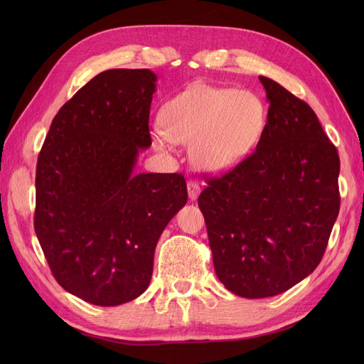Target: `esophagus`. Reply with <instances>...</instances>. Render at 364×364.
<instances>
[{"instance_id":"34e87169","label":"esophagus","mask_w":364,"mask_h":364,"mask_svg":"<svg viewBox=\"0 0 364 364\" xmlns=\"http://www.w3.org/2000/svg\"><path fill=\"white\" fill-rule=\"evenodd\" d=\"M186 188H188L190 199L196 200L197 196H199V193H200V185L197 183V182H194V181H190L188 183H186Z\"/></svg>"}]
</instances>
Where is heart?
Returning a JSON list of instances; mask_svg holds the SVG:
<instances>
[{
	"mask_svg": "<svg viewBox=\"0 0 364 364\" xmlns=\"http://www.w3.org/2000/svg\"><path fill=\"white\" fill-rule=\"evenodd\" d=\"M153 142L161 151L174 142L190 144L193 164L203 171H223L243 161L266 127V107L249 91L197 83L165 103Z\"/></svg>",
	"mask_w": 364,
	"mask_h": 364,
	"instance_id": "1",
	"label": "heart"
}]
</instances>
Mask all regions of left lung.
<instances>
[{
	"label": "left lung",
	"instance_id": "1",
	"mask_svg": "<svg viewBox=\"0 0 364 364\" xmlns=\"http://www.w3.org/2000/svg\"><path fill=\"white\" fill-rule=\"evenodd\" d=\"M255 151L199 196L217 278L247 299L287 291L321 262L338 215L340 159L313 109L259 75Z\"/></svg>",
	"mask_w": 364,
	"mask_h": 364
}]
</instances>
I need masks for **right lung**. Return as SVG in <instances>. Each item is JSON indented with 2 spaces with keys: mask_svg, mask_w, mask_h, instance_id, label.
Here are the masks:
<instances>
[{
  "mask_svg": "<svg viewBox=\"0 0 364 364\" xmlns=\"http://www.w3.org/2000/svg\"><path fill=\"white\" fill-rule=\"evenodd\" d=\"M156 74H97L54 117L36 167L35 230L54 278L80 299L115 306L149 287L158 240L185 206L178 173H135L151 146Z\"/></svg>",
  "mask_w": 364,
  "mask_h": 364,
  "instance_id": "obj_1",
  "label": "right lung"
}]
</instances>
